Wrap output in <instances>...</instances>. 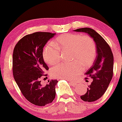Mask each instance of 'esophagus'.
Wrapping results in <instances>:
<instances>
[{
	"instance_id": "esophagus-1",
	"label": "esophagus",
	"mask_w": 122,
	"mask_h": 122,
	"mask_svg": "<svg viewBox=\"0 0 122 122\" xmlns=\"http://www.w3.org/2000/svg\"><path fill=\"white\" fill-rule=\"evenodd\" d=\"M70 81V83H71V84H72V85H74V86H76V85H77V83H76V82L72 81Z\"/></svg>"
}]
</instances>
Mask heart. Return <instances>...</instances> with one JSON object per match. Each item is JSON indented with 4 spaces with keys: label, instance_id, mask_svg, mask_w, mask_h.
Here are the masks:
<instances>
[{
    "label": "heart",
    "instance_id": "obj_1",
    "mask_svg": "<svg viewBox=\"0 0 122 122\" xmlns=\"http://www.w3.org/2000/svg\"><path fill=\"white\" fill-rule=\"evenodd\" d=\"M70 50V60L68 64H61L51 69V74L54 78L73 79L82 71L81 65L86 67L93 64L96 56V45L88 36L78 34H65L50 42L44 47L43 57L49 65H55L60 61L61 51ZM79 62V64L78 63Z\"/></svg>",
    "mask_w": 122,
    "mask_h": 122
}]
</instances>
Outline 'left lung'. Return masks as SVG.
I'll use <instances>...</instances> for the list:
<instances>
[{
	"mask_svg": "<svg viewBox=\"0 0 122 122\" xmlns=\"http://www.w3.org/2000/svg\"><path fill=\"white\" fill-rule=\"evenodd\" d=\"M74 30L88 34L96 45V58L93 66L85 74L92 78L93 81L88 86L86 94L80 96L84 102H94L104 94L111 81L113 72V55L107 43L94 29L83 28Z\"/></svg>",
	"mask_w": 122,
	"mask_h": 122,
	"instance_id": "obj_1",
	"label": "left lung"
}]
</instances>
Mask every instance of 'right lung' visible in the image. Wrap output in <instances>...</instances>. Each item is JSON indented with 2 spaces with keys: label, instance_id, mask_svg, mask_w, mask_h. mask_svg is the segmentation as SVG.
Returning <instances> with one entry per match:
<instances>
[{
  "label": "right lung",
  "instance_id": "add662e5",
  "mask_svg": "<svg viewBox=\"0 0 122 122\" xmlns=\"http://www.w3.org/2000/svg\"><path fill=\"white\" fill-rule=\"evenodd\" d=\"M55 34L37 32L18 41L13 52V75L26 99L36 106H44L55 99L56 80L43 86L41 78L48 70L43 58V48ZM44 76H46L44 75Z\"/></svg>",
  "mask_w": 122,
  "mask_h": 122
}]
</instances>
